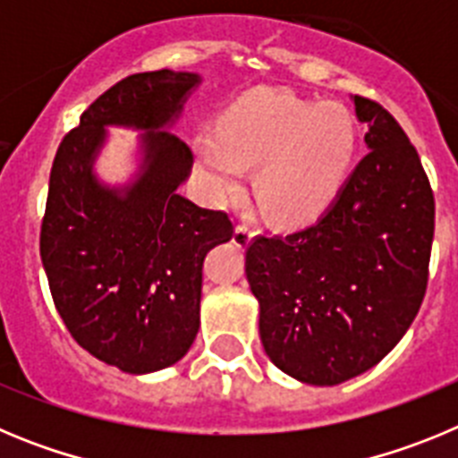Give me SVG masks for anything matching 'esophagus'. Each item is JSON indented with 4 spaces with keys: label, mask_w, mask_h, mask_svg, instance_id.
Wrapping results in <instances>:
<instances>
[{
    "label": "esophagus",
    "mask_w": 458,
    "mask_h": 458,
    "mask_svg": "<svg viewBox=\"0 0 458 458\" xmlns=\"http://www.w3.org/2000/svg\"><path fill=\"white\" fill-rule=\"evenodd\" d=\"M252 236L254 232L250 226L238 225L236 229H233V245H236V248H248L250 242H252Z\"/></svg>",
    "instance_id": "1"
}]
</instances>
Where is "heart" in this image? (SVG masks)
<instances>
[{
  "label": "heart",
  "mask_w": 458,
  "mask_h": 458,
  "mask_svg": "<svg viewBox=\"0 0 458 458\" xmlns=\"http://www.w3.org/2000/svg\"><path fill=\"white\" fill-rule=\"evenodd\" d=\"M358 153V123L335 100L298 98L261 89L225 112L217 132L194 140V156L210 194L241 192L248 167L254 192L277 225H307L326 213L349 181Z\"/></svg>",
  "instance_id": "1"
}]
</instances>
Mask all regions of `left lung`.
Returning a JSON list of instances; mask_svg holds the SVG:
<instances>
[{
	"instance_id": "left-lung-1",
	"label": "left lung",
	"mask_w": 458,
	"mask_h": 458,
	"mask_svg": "<svg viewBox=\"0 0 458 458\" xmlns=\"http://www.w3.org/2000/svg\"><path fill=\"white\" fill-rule=\"evenodd\" d=\"M369 148L333 206L284 238H254L245 275L273 365L339 386L394 349L418 317L434 241V192L402 125L353 96Z\"/></svg>"
}]
</instances>
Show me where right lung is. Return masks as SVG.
<instances>
[{"label":"right lung","instance_id":"right-lung-1","mask_svg":"<svg viewBox=\"0 0 458 458\" xmlns=\"http://www.w3.org/2000/svg\"><path fill=\"white\" fill-rule=\"evenodd\" d=\"M201 84L188 71L137 72L93 100L55 156L40 259L56 311L93 358L125 374L176 365L199 333L201 268L232 241L222 210L179 194L192 151L174 135ZM107 127L141 131L140 165L123 186L92 169Z\"/></svg>","mask_w":458,"mask_h":458}]
</instances>
